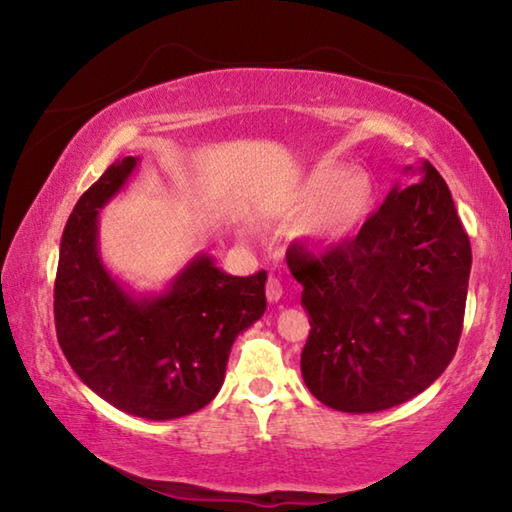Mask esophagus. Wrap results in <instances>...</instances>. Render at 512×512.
Instances as JSON below:
<instances>
[{"label": "esophagus", "instance_id": "34e87169", "mask_svg": "<svg viewBox=\"0 0 512 512\" xmlns=\"http://www.w3.org/2000/svg\"><path fill=\"white\" fill-rule=\"evenodd\" d=\"M266 298H268V302H277L282 298V284H280V280H277V277H268Z\"/></svg>", "mask_w": 512, "mask_h": 512}]
</instances>
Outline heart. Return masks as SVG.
<instances>
[{
    "instance_id": "1",
    "label": "heart",
    "mask_w": 512,
    "mask_h": 512,
    "mask_svg": "<svg viewBox=\"0 0 512 512\" xmlns=\"http://www.w3.org/2000/svg\"><path fill=\"white\" fill-rule=\"evenodd\" d=\"M372 205V185L361 173L327 167L316 169L302 180L287 207L291 219H307L302 237L311 244L332 246L348 239ZM241 235L253 237V225H241Z\"/></svg>"
}]
</instances>
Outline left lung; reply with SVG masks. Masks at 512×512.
<instances>
[{"instance_id":"8db88e82","label":"left lung","mask_w":512,"mask_h":512,"mask_svg":"<svg viewBox=\"0 0 512 512\" xmlns=\"http://www.w3.org/2000/svg\"><path fill=\"white\" fill-rule=\"evenodd\" d=\"M359 235L325 255L291 246L309 339L300 370L318 402L377 413L409 402L443 375L463 332L472 248L443 176L406 167Z\"/></svg>"}]
</instances>
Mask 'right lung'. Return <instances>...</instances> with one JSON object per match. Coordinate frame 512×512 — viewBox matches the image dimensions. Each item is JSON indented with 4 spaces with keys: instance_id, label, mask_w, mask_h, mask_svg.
Returning a JSON list of instances; mask_svg holds the SVG:
<instances>
[{
    "instance_id": "obj_1",
    "label": "right lung",
    "mask_w": 512,
    "mask_h": 512,
    "mask_svg": "<svg viewBox=\"0 0 512 512\" xmlns=\"http://www.w3.org/2000/svg\"><path fill=\"white\" fill-rule=\"evenodd\" d=\"M140 158H121L85 192L60 239L58 343L101 400L146 420L196 413L221 391L237 336L266 311V271L237 277L198 253L162 291L135 293L103 264L99 212Z\"/></svg>"
}]
</instances>
